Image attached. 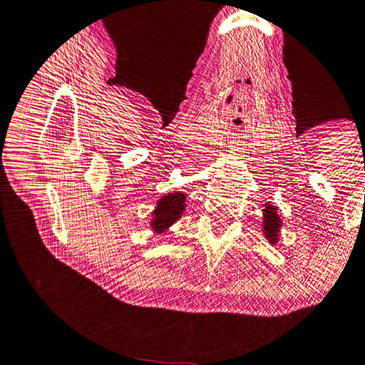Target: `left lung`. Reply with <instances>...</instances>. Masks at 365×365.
I'll list each match as a JSON object with an SVG mask.
<instances>
[{
    "instance_id": "left-lung-1",
    "label": "left lung",
    "mask_w": 365,
    "mask_h": 365,
    "mask_svg": "<svg viewBox=\"0 0 365 365\" xmlns=\"http://www.w3.org/2000/svg\"><path fill=\"white\" fill-rule=\"evenodd\" d=\"M279 227H280V219L277 215H275V208L272 205L267 207V210H264V233H267V237L269 239V242L277 240Z\"/></svg>"
}]
</instances>
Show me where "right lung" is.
<instances>
[{"mask_svg":"<svg viewBox=\"0 0 365 365\" xmlns=\"http://www.w3.org/2000/svg\"><path fill=\"white\" fill-rule=\"evenodd\" d=\"M184 200L185 196L178 192L170 193L160 200L157 210L153 212V215H155V219L152 222L153 228L161 231L172 225L175 220H178L184 212Z\"/></svg>","mask_w":365,"mask_h":365,"instance_id":"obj_1","label":"right lung"}]
</instances>
